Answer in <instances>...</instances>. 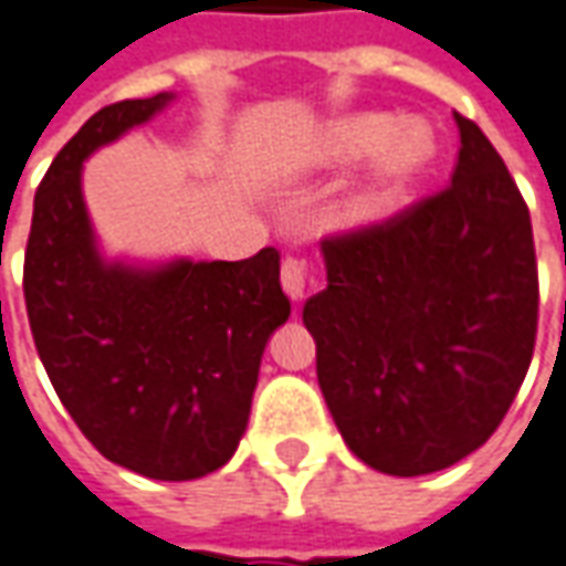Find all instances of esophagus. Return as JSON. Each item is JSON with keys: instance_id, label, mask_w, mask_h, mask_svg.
Masks as SVG:
<instances>
[{"instance_id": "1", "label": "esophagus", "mask_w": 566, "mask_h": 566, "mask_svg": "<svg viewBox=\"0 0 566 566\" xmlns=\"http://www.w3.org/2000/svg\"><path fill=\"white\" fill-rule=\"evenodd\" d=\"M306 284H310V272H306V263L303 260H294L287 256L282 263V287L284 294L291 296L294 303H300L306 296Z\"/></svg>"}]
</instances>
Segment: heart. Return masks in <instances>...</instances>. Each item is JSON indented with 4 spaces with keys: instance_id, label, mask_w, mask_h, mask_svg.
<instances>
[{
    "instance_id": "b5f03b06",
    "label": "heart",
    "mask_w": 566,
    "mask_h": 566,
    "mask_svg": "<svg viewBox=\"0 0 566 566\" xmlns=\"http://www.w3.org/2000/svg\"><path fill=\"white\" fill-rule=\"evenodd\" d=\"M324 165H355L367 159L365 171L352 184L343 201L349 227H374L392 214L398 201L434 156L432 132L420 122L395 125L382 113H355L331 122L318 137Z\"/></svg>"
}]
</instances>
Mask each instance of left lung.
I'll use <instances>...</instances> for the list:
<instances>
[{
    "label": "left lung",
    "mask_w": 566,
    "mask_h": 566,
    "mask_svg": "<svg viewBox=\"0 0 566 566\" xmlns=\"http://www.w3.org/2000/svg\"><path fill=\"white\" fill-rule=\"evenodd\" d=\"M450 187L382 227L322 244L303 306L343 441L395 478L478 450L531 367L539 312L531 211L475 122L457 113Z\"/></svg>",
    "instance_id": "8db88e82"
}]
</instances>
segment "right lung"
I'll return each mask as SVG.
<instances>
[{"label": "right lung", "instance_id": "obj_1", "mask_svg": "<svg viewBox=\"0 0 566 566\" xmlns=\"http://www.w3.org/2000/svg\"><path fill=\"white\" fill-rule=\"evenodd\" d=\"M171 101L161 91L104 106L57 153L35 189L23 296L51 386L91 444L137 475L192 481L232 460L291 303L275 248L235 263L101 251L82 168Z\"/></svg>", "mask_w": 566, "mask_h": 566}]
</instances>
